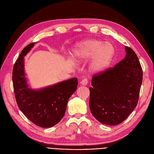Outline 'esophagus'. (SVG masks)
Masks as SVG:
<instances>
[{"mask_svg": "<svg viewBox=\"0 0 154 154\" xmlns=\"http://www.w3.org/2000/svg\"><path fill=\"white\" fill-rule=\"evenodd\" d=\"M81 84L82 85H87V84H88V80L87 79H82V81L81 82Z\"/></svg>", "mask_w": 154, "mask_h": 154, "instance_id": "esophagus-1", "label": "esophagus"}]
</instances>
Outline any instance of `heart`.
Segmentation results:
<instances>
[{
  "label": "heart",
  "mask_w": 154,
  "mask_h": 154,
  "mask_svg": "<svg viewBox=\"0 0 154 154\" xmlns=\"http://www.w3.org/2000/svg\"><path fill=\"white\" fill-rule=\"evenodd\" d=\"M113 45L103 40L90 39L77 44L73 48L77 60L85 61L91 57L90 68L95 73H101L109 68L115 56Z\"/></svg>",
  "instance_id": "1"
}]
</instances>
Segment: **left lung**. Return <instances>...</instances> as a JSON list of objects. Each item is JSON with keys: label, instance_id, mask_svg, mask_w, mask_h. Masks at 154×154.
Instances as JSON below:
<instances>
[{"label": "left lung", "instance_id": "obj_1", "mask_svg": "<svg viewBox=\"0 0 154 154\" xmlns=\"http://www.w3.org/2000/svg\"><path fill=\"white\" fill-rule=\"evenodd\" d=\"M126 55L114 67L92 78L89 108L94 118L108 125L124 122L137 105L143 72L137 55L125 46Z\"/></svg>", "mask_w": 154, "mask_h": 154}]
</instances>
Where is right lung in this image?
<instances>
[{
	"instance_id": "add662e5",
	"label": "right lung",
	"mask_w": 154,
	"mask_h": 154,
	"mask_svg": "<svg viewBox=\"0 0 154 154\" xmlns=\"http://www.w3.org/2000/svg\"><path fill=\"white\" fill-rule=\"evenodd\" d=\"M35 43L22 50L12 70V82L17 106L23 114L36 125L50 128L63 117L70 97L77 89V79L74 77L46 88L34 90L28 88L25 77L24 57Z\"/></svg>"
}]
</instances>
